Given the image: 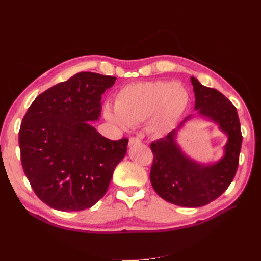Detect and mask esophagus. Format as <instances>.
Here are the masks:
<instances>
[{"label": "esophagus", "mask_w": 261, "mask_h": 261, "mask_svg": "<svg viewBox=\"0 0 261 261\" xmlns=\"http://www.w3.org/2000/svg\"><path fill=\"white\" fill-rule=\"evenodd\" d=\"M139 143H140V139L138 137H132V138H129L128 146L133 147V146H135V145H138Z\"/></svg>", "instance_id": "obj_1"}]
</instances>
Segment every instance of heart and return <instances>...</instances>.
Here are the masks:
<instances>
[{
  "label": "heart",
  "mask_w": 261,
  "mask_h": 261,
  "mask_svg": "<svg viewBox=\"0 0 261 261\" xmlns=\"http://www.w3.org/2000/svg\"><path fill=\"white\" fill-rule=\"evenodd\" d=\"M189 91L180 83L154 81L132 84L117 92L114 109L106 106V120L127 128L147 120V129L161 136L174 127L185 112Z\"/></svg>",
  "instance_id": "1"
}]
</instances>
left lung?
<instances>
[{
    "label": "left lung",
    "instance_id": "obj_1",
    "mask_svg": "<svg viewBox=\"0 0 261 261\" xmlns=\"http://www.w3.org/2000/svg\"><path fill=\"white\" fill-rule=\"evenodd\" d=\"M195 93V114L188 115L168 136L151 143L153 164L150 180L162 199L180 207H202L217 199L232 183L242 146L241 125L236 108L217 89L191 77ZM195 117L215 122L227 136L224 154L209 164L193 160L177 141L179 132Z\"/></svg>",
    "mask_w": 261,
    "mask_h": 261
}]
</instances>
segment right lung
Returning <instances> with one entry per match:
<instances>
[{"label": "right lung", "instance_id": "right-lung-1", "mask_svg": "<svg viewBox=\"0 0 261 261\" xmlns=\"http://www.w3.org/2000/svg\"><path fill=\"white\" fill-rule=\"evenodd\" d=\"M116 77L78 73L39 94L19 130L23 172L36 195L53 209L81 211L106 194L128 139L110 140L91 125L102 94Z\"/></svg>", "mask_w": 261, "mask_h": 261}]
</instances>
